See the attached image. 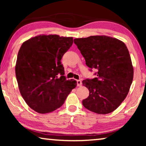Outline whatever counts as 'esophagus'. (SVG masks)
<instances>
[{
    "label": "esophagus",
    "mask_w": 146,
    "mask_h": 146,
    "mask_svg": "<svg viewBox=\"0 0 146 146\" xmlns=\"http://www.w3.org/2000/svg\"><path fill=\"white\" fill-rule=\"evenodd\" d=\"M76 85H77V86H79V87H80V86H82V81H81L80 80H76Z\"/></svg>",
    "instance_id": "1"
}]
</instances>
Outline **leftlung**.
<instances>
[{
    "label": "left lung",
    "instance_id": "1",
    "mask_svg": "<svg viewBox=\"0 0 146 146\" xmlns=\"http://www.w3.org/2000/svg\"><path fill=\"white\" fill-rule=\"evenodd\" d=\"M90 70H97L94 78L82 84L90 95L82 100L84 107L98 114L115 111L125 99L133 78V68L125 44L107 36H90L74 39Z\"/></svg>",
    "mask_w": 146,
    "mask_h": 146
}]
</instances>
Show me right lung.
I'll return each instance as SVG.
<instances>
[{
  "mask_svg": "<svg viewBox=\"0 0 146 146\" xmlns=\"http://www.w3.org/2000/svg\"><path fill=\"white\" fill-rule=\"evenodd\" d=\"M72 37L39 35L22 44L15 74L22 97L39 113L52 112L63 105L76 86L67 80L61 59L73 44Z\"/></svg>",
  "mask_w": 146,
  "mask_h": 146,
  "instance_id": "right-lung-1",
  "label": "right lung"
}]
</instances>
